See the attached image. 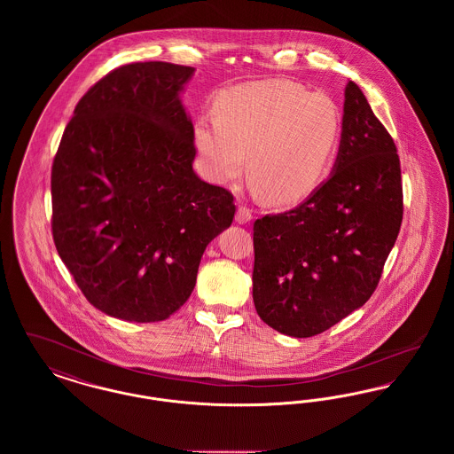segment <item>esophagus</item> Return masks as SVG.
I'll use <instances>...</instances> for the list:
<instances>
[{"instance_id": "esophagus-1", "label": "esophagus", "mask_w": 454, "mask_h": 454, "mask_svg": "<svg viewBox=\"0 0 454 454\" xmlns=\"http://www.w3.org/2000/svg\"><path fill=\"white\" fill-rule=\"evenodd\" d=\"M235 221H237L238 224H247V223H250V221H252V211L247 209V207H243V206H239V207H238L237 216H235Z\"/></svg>"}]
</instances>
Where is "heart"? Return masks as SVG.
I'll use <instances>...</instances> for the list:
<instances>
[{"label": "heart", "mask_w": 454, "mask_h": 454, "mask_svg": "<svg viewBox=\"0 0 454 454\" xmlns=\"http://www.w3.org/2000/svg\"><path fill=\"white\" fill-rule=\"evenodd\" d=\"M216 117L194 122V143L217 184L248 173L259 195L298 202L322 182L340 134L339 108L320 91L286 80H260L223 90Z\"/></svg>", "instance_id": "heart-1"}]
</instances>
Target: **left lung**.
<instances>
[{
  "instance_id": "left-lung-1",
  "label": "left lung",
  "mask_w": 454,
  "mask_h": 454,
  "mask_svg": "<svg viewBox=\"0 0 454 454\" xmlns=\"http://www.w3.org/2000/svg\"><path fill=\"white\" fill-rule=\"evenodd\" d=\"M330 176L298 207L254 224V302L294 339L318 335L374 293L396 241L402 172L396 146L354 82Z\"/></svg>"
}]
</instances>
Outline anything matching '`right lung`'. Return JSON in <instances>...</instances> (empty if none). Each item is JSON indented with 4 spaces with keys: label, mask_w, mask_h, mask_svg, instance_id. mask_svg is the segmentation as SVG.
Here are the masks:
<instances>
[{
    "label": "right lung",
    "mask_w": 454,
    "mask_h": 454,
    "mask_svg": "<svg viewBox=\"0 0 454 454\" xmlns=\"http://www.w3.org/2000/svg\"><path fill=\"white\" fill-rule=\"evenodd\" d=\"M194 67L134 63L88 90L52 165V237L88 301L108 317L168 318L194 291L233 195L197 176L180 95Z\"/></svg>",
    "instance_id": "add662e5"
}]
</instances>
